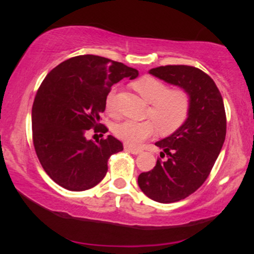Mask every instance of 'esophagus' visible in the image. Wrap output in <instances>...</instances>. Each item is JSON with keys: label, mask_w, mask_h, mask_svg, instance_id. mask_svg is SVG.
<instances>
[{"label": "esophagus", "mask_w": 254, "mask_h": 254, "mask_svg": "<svg viewBox=\"0 0 254 254\" xmlns=\"http://www.w3.org/2000/svg\"><path fill=\"white\" fill-rule=\"evenodd\" d=\"M125 150L127 151H129V153H131V154H133V155H137V154H139L141 153V149H136V148H132V147H125Z\"/></svg>", "instance_id": "34e87169"}]
</instances>
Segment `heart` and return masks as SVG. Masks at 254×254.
<instances>
[{
  "label": "heart",
  "instance_id": "b5f03b06",
  "mask_svg": "<svg viewBox=\"0 0 254 254\" xmlns=\"http://www.w3.org/2000/svg\"><path fill=\"white\" fill-rule=\"evenodd\" d=\"M133 89L151 104L149 116L154 121H124L113 129L116 137L132 147H138L149 138L159 127L162 133H171L185 123L190 111V95L184 89H170L157 78L145 75L132 83ZM115 90H111L106 98V109L113 111ZM159 127H157V125Z\"/></svg>",
  "mask_w": 254,
  "mask_h": 254
}]
</instances>
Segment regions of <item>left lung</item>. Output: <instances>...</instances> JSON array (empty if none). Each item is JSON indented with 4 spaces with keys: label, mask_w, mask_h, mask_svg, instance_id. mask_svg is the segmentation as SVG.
Returning a JSON list of instances; mask_svg holds the SVG:
<instances>
[{
    "label": "left lung",
    "mask_w": 254,
    "mask_h": 254,
    "mask_svg": "<svg viewBox=\"0 0 254 254\" xmlns=\"http://www.w3.org/2000/svg\"><path fill=\"white\" fill-rule=\"evenodd\" d=\"M165 82L180 87L190 95L189 116L179 129L157 141L167 156L149 172L138 176L142 192L159 203L184 199L202 186L216 161L226 138V112L214 80L190 65H166L149 70Z\"/></svg>",
    "instance_id": "left-lung-1"
}]
</instances>
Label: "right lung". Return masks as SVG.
I'll return each instance as SVG.
<instances>
[{
	"label": "right lung",
	"instance_id": "right-lung-1",
	"mask_svg": "<svg viewBox=\"0 0 254 254\" xmlns=\"http://www.w3.org/2000/svg\"><path fill=\"white\" fill-rule=\"evenodd\" d=\"M137 76L136 69L94 55L69 58L46 75L32 107V131L38 159L55 183L84 191L104 179L109 157L123 144L111 135L95 143L86 132H106L98 127L111 87Z\"/></svg>",
	"mask_w": 254,
	"mask_h": 254
}]
</instances>
